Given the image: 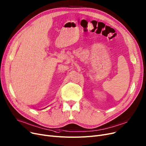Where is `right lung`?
Returning a JSON list of instances; mask_svg holds the SVG:
<instances>
[{"label": "right lung", "mask_w": 146, "mask_h": 146, "mask_svg": "<svg viewBox=\"0 0 146 146\" xmlns=\"http://www.w3.org/2000/svg\"><path fill=\"white\" fill-rule=\"evenodd\" d=\"M44 109H45V108H44Z\"/></svg>", "instance_id": "right-lung-1"}]
</instances>
